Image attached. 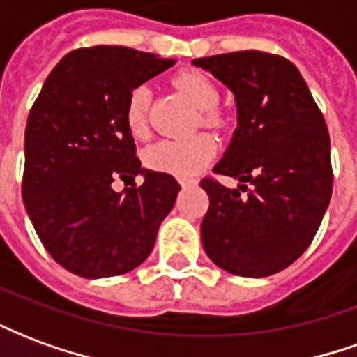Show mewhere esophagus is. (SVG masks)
<instances>
[{
	"label": "esophagus",
	"instance_id": "esophagus-1",
	"mask_svg": "<svg viewBox=\"0 0 357 357\" xmlns=\"http://www.w3.org/2000/svg\"><path fill=\"white\" fill-rule=\"evenodd\" d=\"M179 183H181V187H195L197 185V179H187V178H181L179 179Z\"/></svg>",
	"mask_w": 357,
	"mask_h": 357
}]
</instances>
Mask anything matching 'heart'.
Segmentation results:
<instances>
[{
  "label": "heart",
  "instance_id": "heart-1",
  "mask_svg": "<svg viewBox=\"0 0 357 357\" xmlns=\"http://www.w3.org/2000/svg\"><path fill=\"white\" fill-rule=\"evenodd\" d=\"M176 88L195 102V107L202 110V122L206 126H220L222 118L214 109L220 99L218 88L208 76L195 70L178 74L174 78ZM147 86H137L128 95L124 110L126 128L133 137H143L147 133V109H149ZM216 155V143L206 133H197L191 137H176V139H160L153 143L145 151V164L158 172H168L179 178L193 176L201 172Z\"/></svg>",
  "mask_w": 357,
  "mask_h": 357
}]
</instances>
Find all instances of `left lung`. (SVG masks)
Wrapping results in <instances>:
<instances>
[{
	"label": "left lung",
	"mask_w": 357,
	"mask_h": 357,
	"mask_svg": "<svg viewBox=\"0 0 357 357\" xmlns=\"http://www.w3.org/2000/svg\"><path fill=\"white\" fill-rule=\"evenodd\" d=\"M193 65L224 82L237 102V130L214 174L237 178L241 185L201 181L210 199L202 247L233 275H273L310 247L329 206L325 118L298 68L281 55L235 51L195 59Z\"/></svg>",
	"instance_id": "1"
}]
</instances>
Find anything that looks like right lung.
<instances>
[{"label": "right lung", "instance_id": "add662e5", "mask_svg": "<svg viewBox=\"0 0 357 357\" xmlns=\"http://www.w3.org/2000/svg\"><path fill=\"white\" fill-rule=\"evenodd\" d=\"M174 63L122 45L70 51L30 109L22 201L45 250L76 275H122L145 262L176 202V178L141 168L124 122L130 91ZM137 173L141 186L112 189Z\"/></svg>", "mask_w": 357, "mask_h": 357}]
</instances>
